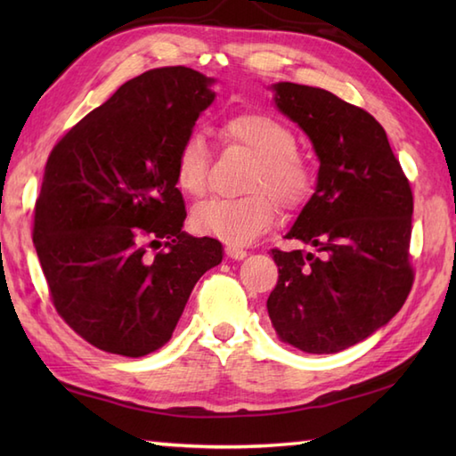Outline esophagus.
Instances as JSON below:
<instances>
[{
    "mask_svg": "<svg viewBox=\"0 0 456 456\" xmlns=\"http://www.w3.org/2000/svg\"><path fill=\"white\" fill-rule=\"evenodd\" d=\"M225 253H227L229 258H235V260L247 258V250L240 248V247H235V245H227V247H225Z\"/></svg>",
    "mask_w": 456,
    "mask_h": 456,
    "instance_id": "34e87169",
    "label": "esophagus"
}]
</instances>
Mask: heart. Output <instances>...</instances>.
<instances>
[{"label": "heart", "instance_id": "heart-1", "mask_svg": "<svg viewBox=\"0 0 456 456\" xmlns=\"http://www.w3.org/2000/svg\"><path fill=\"white\" fill-rule=\"evenodd\" d=\"M223 137L240 144L256 157V167L247 182L245 198H216L200 203L190 216V225L200 235L216 237L227 245H248L273 225L276 201L286 208L302 203L312 188V168L296 152V137L282 121L260 111L233 115L223 123ZM209 154L200 133L182 142L176 157V183L191 198L208 190Z\"/></svg>", "mask_w": 456, "mask_h": 456}]
</instances>
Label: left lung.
I'll use <instances>...</instances> for the list:
<instances>
[{"mask_svg":"<svg viewBox=\"0 0 456 456\" xmlns=\"http://www.w3.org/2000/svg\"><path fill=\"white\" fill-rule=\"evenodd\" d=\"M270 90L312 141L319 172L286 233L315 253L273 250L280 276L266 309L280 341L331 354L376 333L410 294L411 188L370 113L312 86Z\"/></svg>","mask_w":456,"mask_h":456,"instance_id":"1","label":"left lung"}]
</instances>
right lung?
Here are the masks:
<instances>
[{"label":"right lung","mask_w":456,"mask_h":456,"mask_svg":"<svg viewBox=\"0 0 456 456\" xmlns=\"http://www.w3.org/2000/svg\"><path fill=\"white\" fill-rule=\"evenodd\" d=\"M186 66L125 82L58 141L35 206L33 243L56 312L105 353L167 345L193 286L223 260L183 231L176 157L216 100ZM147 246H164L154 257Z\"/></svg>","instance_id":"right-lung-1"}]
</instances>
